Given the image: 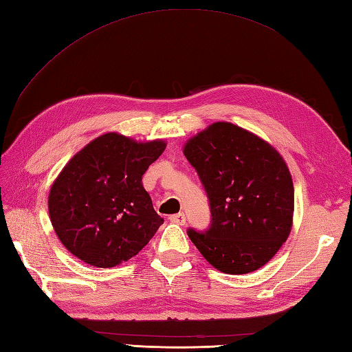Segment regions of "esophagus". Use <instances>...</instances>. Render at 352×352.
<instances>
[{
	"instance_id": "34e87169",
	"label": "esophagus",
	"mask_w": 352,
	"mask_h": 352,
	"mask_svg": "<svg viewBox=\"0 0 352 352\" xmlns=\"http://www.w3.org/2000/svg\"><path fill=\"white\" fill-rule=\"evenodd\" d=\"M168 220H170L171 223H175V224L184 226V224H185V215H184L182 212H179V214H175V215H170Z\"/></svg>"
}]
</instances>
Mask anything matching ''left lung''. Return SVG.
<instances>
[{"label": "left lung", "mask_w": 352, "mask_h": 352, "mask_svg": "<svg viewBox=\"0 0 352 352\" xmlns=\"http://www.w3.org/2000/svg\"><path fill=\"white\" fill-rule=\"evenodd\" d=\"M184 155L205 186L210 226L188 236L226 274H247L278 252L292 229L294 184L274 147L253 132L215 122L190 138Z\"/></svg>", "instance_id": "1"}]
</instances>
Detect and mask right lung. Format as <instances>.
Returning a JSON list of instances; mask_svg holds the SVG:
<instances>
[{
    "label": "right lung",
    "mask_w": 352,
    "mask_h": 352,
    "mask_svg": "<svg viewBox=\"0 0 352 352\" xmlns=\"http://www.w3.org/2000/svg\"><path fill=\"white\" fill-rule=\"evenodd\" d=\"M107 132L75 153L54 181L52 228L70 253L96 268H113L142 250L164 223L143 175L166 149Z\"/></svg>",
    "instance_id": "right-lung-1"
}]
</instances>
